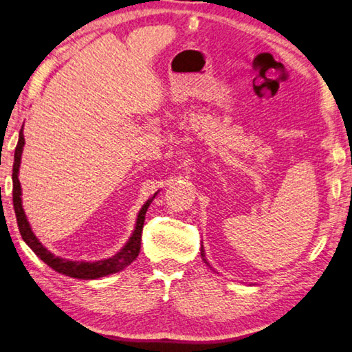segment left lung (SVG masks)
Returning a JSON list of instances; mask_svg holds the SVG:
<instances>
[{"label": "left lung", "instance_id": "left-lung-1", "mask_svg": "<svg viewBox=\"0 0 352 352\" xmlns=\"http://www.w3.org/2000/svg\"><path fill=\"white\" fill-rule=\"evenodd\" d=\"M201 256H203V258H204V251L203 252H201ZM204 262H206V258H204ZM207 263V262H206ZM207 265H209V263H207Z\"/></svg>", "mask_w": 352, "mask_h": 352}]
</instances>
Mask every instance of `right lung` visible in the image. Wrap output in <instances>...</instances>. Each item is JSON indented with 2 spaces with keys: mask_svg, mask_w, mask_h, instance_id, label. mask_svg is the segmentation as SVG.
I'll list each match as a JSON object with an SVG mask.
<instances>
[{
  "mask_svg": "<svg viewBox=\"0 0 352 352\" xmlns=\"http://www.w3.org/2000/svg\"><path fill=\"white\" fill-rule=\"evenodd\" d=\"M23 146H25V137H23V128L20 129V137H19V143H16L15 148V155H14V170H12V182H14V209H15V217H16V224H19L20 234L23 240L26 241L28 246L36 252V254L42 258V261L50 265L51 268L57 273H62L65 276H70V278H76V279H98L102 278V276L117 273L120 270H123L135 261L138 252H140V245H142V229H143V223H145V215L149 204L154 199H148L143 207L138 212L137 217V224L134 229V234L131 235V239L128 243L124 245L123 250H120L113 257L106 258V261H98V262H76V261H67V258H60L43 248V245L40 243L38 239L34 235L32 229L30 226V223L26 220L25 210H23L21 206V186L19 181V168H20V159H21V153H23Z\"/></svg>",
  "mask_w": 352,
  "mask_h": 352,
  "instance_id": "obj_1",
  "label": "right lung"
}]
</instances>
